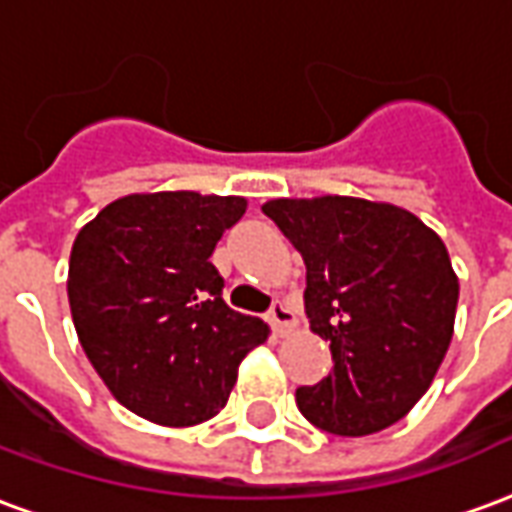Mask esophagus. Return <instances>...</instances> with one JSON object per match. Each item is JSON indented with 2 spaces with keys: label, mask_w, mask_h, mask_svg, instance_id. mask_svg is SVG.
Returning <instances> with one entry per match:
<instances>
[{
  "label": "esophagus",
  "mask_w": 512,
  "mask_h": 512,
  "mask_svg": "<svg viewBox=\"0 0 512 512\" xmlns=\"http://www.w3.org/2000/svg\"><path fill=\"white\" fill-rule=\"evenodd\" d=\"M268 321H271V326H274V332L285 334L299 323V318H296V312L290 310V307H285L282 301H274V304H271V310H268Z\"/></svg>",
  "instance_id": "1"
}]
</instances>
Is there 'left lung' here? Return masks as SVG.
<instances>
[{"instance_id":"8db88e82","label":"left lung","mask_w":512,"mask_h":512,"mask_svg":"<svg viewBox=\"0 0 512 512\" xmlns=\"http://www.w3.org/2000/svg\"><path fill=\"white\" fill-rule=\"evenodd\" d=\"M263 213L304 257V310L332 348V373L296 389L299 411L337 436L395 425L450 348L458 277L444 241L397 205L340 194Z\"/></svg>"}]
</instances>
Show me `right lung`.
<instances>
[{"label":"right lung","mask_w":512,"mask_h":512,"mask_svg":"<svg viewBox=\"0 0 512 512\" xmlns=\"http://www.w3.org/2000/svg\"><path fill=\"white\" fill-rule=\"evenodd\" d=\"M246 213L244 197L128 194L76 235L68 301L79 343L136 417L189 428L216 417L244 356L268 340L230 310L211 255Z\"/></svg>","instance_id":"add662e5"}]
</instances>
